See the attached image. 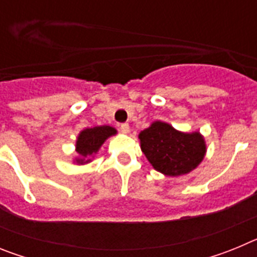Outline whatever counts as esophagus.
Listing matches in <instances>:
<instances>
[{"instance_id": "1", "label": "esophagus", "mask_w": 257, "mask_h": 257, "mask_svg": "<svg viewBox=\"0 0 257 257\" xmlns=\"http://www.w3.org/2000/svg\"><path fill=\"white\" fill-rule=\"evenodd\" d=\"M119 128H121V131L123 134H128V133H130V126H128V123H122Z\"/></svg>"}]
</instances>
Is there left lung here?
Here are the masks:
<instances>
[{"instance_id": "left-lung-1", "label": "left lung", "mask_w": 257, "mask_h": 257, "mask_svg": "<svg viewBox=\"0 0 257 257\" xmlns=\"http://www.w3.org/2000/svg\"><path fill=\"white\" fill-rule=\"evenodd\" d=\"M140 148L153 169L166 176H181L197 169L207 152L199 131L184 133L163 121L152 122L139 134Z\"/></svg>"}]
</instances>
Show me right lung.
<instances>
[{"instance_id":"right-lung-1","label":"right lung","mask_w":257,"mask_h":257,"mask_svg":"<svg viewBox=\"0 0 257 257\" xmlns=\"http://www.w3.org/2000/svg\"><path fill=\"white\" fill-rule=\"evenodd\" d=\"M117 130L114 127L104 124V126H95L83 128L78 134L76 140V153L73 163L78 166L90 163L95 158L101 145L109 139L110 136L115 135Z\"/></svg>"}]
</instances>
